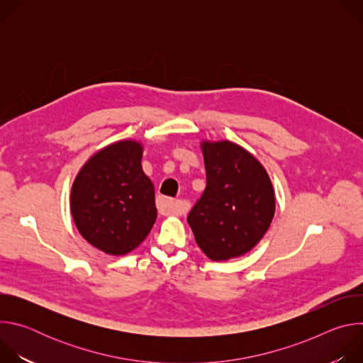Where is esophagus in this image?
<instances>
[{"mask_svg": "<svg viewBox=\"0 0 363 363\" xmlns=\"http://www.w3.org/2000/svg\"><path fill=\"white\" fill-rule=\"evenodd\" d=\"M157 206H158V211L162 216H179V214H182L181 202L175 201V199H171V198L160 196L157 199Z\"/></svg>", "mask_w": 363, "mask_h": 363, "instance_id": "obj_1", "label": "esophagus"}]
</instances>
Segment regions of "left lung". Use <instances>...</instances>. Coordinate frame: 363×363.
<instances>
[{"instance_id":"obj_1","label":"left lung","mask_w":363,"mask_h":363,"mask_svg":"<svg viewBox=\"0 0 363 363\" xmlns=\"http://www.w3.org/2000/svg\"><path fill=\"white\" fill-rule=\"evenodd\" d=\"M206 186L188 214L195 241L214 262L248 252L276 211L272 181L250 152L230 142L201 143Z\"/></svg>"}]
</instances>
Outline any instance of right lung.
<instances>
[{
    "label": "right lung",
    "instance_id": "1",
    "mask_svg": "<svg viewBox=\"0 0 363 363\" xmlns=\"http://www.w3.org/2000/svg\"><path fill=\"white\" fill-rule=\"evenodd\" d=\"M142 145L121 140L100 149L77 174L70 208L82 237L106 254L135 250L157 220L155 189L142 171Z\"/></svg>",
    "mask_w": 363,
    "mask_h": 363
}]
</instances>
